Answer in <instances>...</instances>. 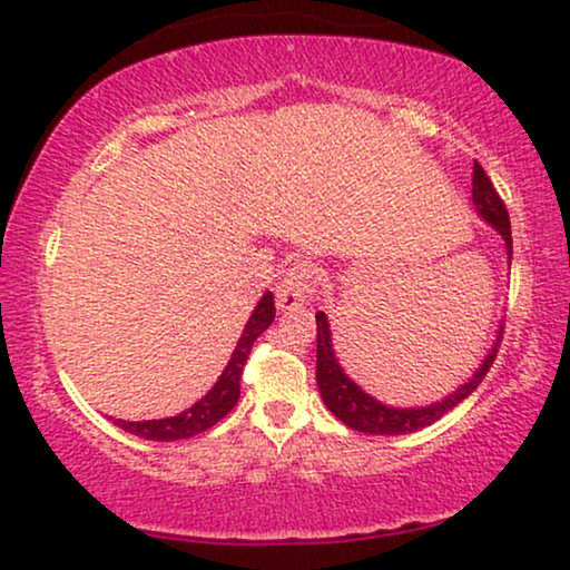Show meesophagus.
<instances>
[{
  "label": "esophagus",
  "instance_id": "esophagus-1",
  "mask_svg": "<svg viewBox=\"0 0 570 570\" xmlns=\"http://www.w3.org/2000/svg\"><path fill=\"white\" fill-rule=\"evenodd\" d=\"M317 286V271L307 261H297L286 268L284 278L276 286V307L278 309H297L309 299V294Z\"/></svg>",
  "mask_w": 570,
  "mask_h": 570
}]
</instances>
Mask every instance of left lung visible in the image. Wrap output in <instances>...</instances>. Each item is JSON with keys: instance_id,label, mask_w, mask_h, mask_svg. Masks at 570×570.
Instances as JSON below:
<instances>
[{"instance_id": "left-lung-1", "label": "left lung", "mask_w": 570, "mask_h": 570, "mask_svg": "<svg viewBox=\"0 0 570 570\" xmlns=\"http://www.w3.org/2000/svg\"><path fill=\"white\" fill-rule=\"evenodd\" d=\"M472 200L484 222L495 226V232L505 239V249L508 255H511L513 242H511V218H508V208L505 203L500 200L495 187H492L490 177L476 161H474V174H472ZM315 321H317V373L315 375H317V389H321L325 406H328L331 412L346 424V428L367 432V435H406V432H416L428 428L432 422H438L440 416L449 414L453 406H459L461 401H464L469 393L482 383V377L488 375V370L492 367V360L498 356L500 341H503V325H500L495 344H492L490 354L482 360L480 370L472 375V381L461 385L459 391H453L451 396H445L443 401H435V404L430 406L396 409V406H385L373 396H367V393H364L352 377H346V373L341 370V364L336 360V352H333L328 317H325V313H317Z\"/></svg>"}]
</instances>
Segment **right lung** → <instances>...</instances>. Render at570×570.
I'll list each match as a JSON object with an SVG mask.
<instances>
[{"instance_id": "obj_1", "label": "right lung", "mask_w": 570, "mask_h": 570, "mask_svg": "<svg viewBox=\"0 0 570 570\" xmlns=\"http://www.w3.org/2000/svg\"><path fill=\"white\" fill-rule=\"evenodd\" d=\"M276 317V305H273V294L265 292L263 299L257 302V307L249 315V321L245 325V333H242L237 348H234L229 364L218 377L214 389H210L206 396H203L197 404H193L187 412H181L177 416H166V420H148V422H125L117 420L114 424L121 428L125 432H132V435L146 438V440H181V438H193L197 432L214 428L218 420H224L226 414L232 412L234 404L239 399V381H242V370H245L247 356L253 352V344L257 336L268 328Z\"/></svg>"}]
</instances>
